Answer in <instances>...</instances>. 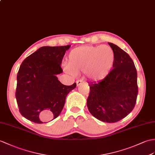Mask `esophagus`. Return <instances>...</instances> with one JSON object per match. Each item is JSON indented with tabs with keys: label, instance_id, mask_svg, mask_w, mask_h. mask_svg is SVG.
<instances>
[{
	"label": "esophagus",
	"instance_id": "obj_1",
	"mask_svg": "<svg viewBox=\"0 0 155 155\" xmlns=\"http://www.w3.org/2000/svg\"><path fill=\"white\" fill-rule=\"evenodd\" d=\"M83 82H84V81H82V80H78V81H77V86H80L81 84H82V83H83Z\"/></svg>",
	"mask_w": 155,
	"mask_h": 155
}]
</instances>
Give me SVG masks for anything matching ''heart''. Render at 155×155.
I'll return each instance as SVG.
<instances>
[{
    "mask_svg": "<svg viewBox=\"0 0 155 155\" xmlns=\"http://www.w3.org/2000/svg\"><path fill=\"white\" fill-rule=\"evenodd\" d=\"M115 62L114 50L108 45H84L72 50L69 55L67 73H87L94 81L106 78Z\"/></svg>",
    "mask_w": 155,
    "mask_h": 155,
    "instance_id": "b5f03b06",
    "label": "heart"
}]
</instances>
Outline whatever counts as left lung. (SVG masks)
<instances>
[{"label":"left lung","mask_w":155,"mask_h":155,"mask_svg":"<svg viewBox=\"0 0 155 155\" xmlns=\"http://www.w3.org/2000/svg\"><path fill=\"white\" fill-rule=\"evenodd\" d=\"M108 44L115 54L114 69L102 81L88 83L87 107L98 120L115 123L134 108L138 94L137 73L130 56L116 45Z\"/></svg>","instance_id":"left-lung-1"}]
</instances>
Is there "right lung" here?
Returning <instances> with one entry per match:
<instances>
[{"mask_svg":"<svg viewBox=\"0 0 155 155\" xmlns=\"http://www.w3.org/2000/svg\"><path fill=\"white\" fill-rule=\"evenodd\" d=\"M71 45L38 49L21 63L17 74L16 98L21 116L37 124L51 121L62 111L67 94L75 88L63 84L57 74Z\"/></svg>","mask_w":155,"mask_h":155,"instance_id":"add662e5","label":"right lung"}]
</instances>
